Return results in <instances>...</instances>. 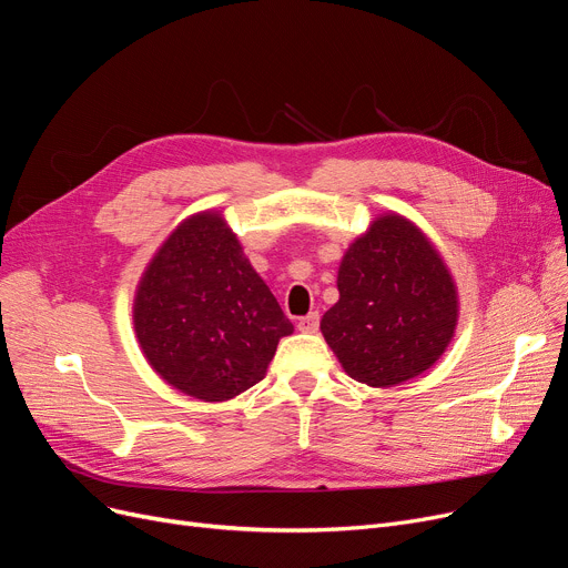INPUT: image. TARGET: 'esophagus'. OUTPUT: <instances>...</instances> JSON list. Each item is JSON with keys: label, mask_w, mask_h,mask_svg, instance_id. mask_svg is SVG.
Listing matches in <instances>:
<instances>
[{"label": "esophagus", "mask_w": 568, "mask_h": 568, "mask_svg": "<svg viewBox=\"0 0 568 568\" xmlns=\"http://www.w3.org/2000/svg\"><path fill=\"white\" fill-rule=\"evenodd\" d=\"M297 327H300V332H304V334H315L317 327H320V315H317V313H308L306 317L300 320Z\"/></svg>", "instance_id": "obj_1"}]
</instances>
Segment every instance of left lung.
I'll list each match as a JSON object with an SVG mask.
<instances>
[{
    "instance_id": "1",
    "label": "left lung",
    "mask_w": 568,
    "mask_h": 568,
    "mask_svg": "<svg viewBox=\"0 0 568 568\" xmlns=\"http://www.w3.org/2000/svg\"><path fill=\"white\" fill-rule=\"evenodd\" d=\"M336 285L338 302L320 329L357 383L392 387L420 376L455 336L459 304L450 271L397 213L376 217L351 243Z\"/></svg>"
}]
</instances>
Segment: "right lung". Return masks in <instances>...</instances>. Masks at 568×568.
<instances>
[{"label":"right lung","instance_id":"1","mask_svg":"<svg viewBox=\"0 0 568 568\" xmlns=\"http://www.w3.org/2000/svg\"><path fill=\"white\" fill-rule=\"evenodd\" d=\"M134 332L162 381L194 399L227 402L266 376L294 327L223 215L204 211L145 266Z\"/></svg>","mask_w":568,"mask_h":568}]
</instances>
